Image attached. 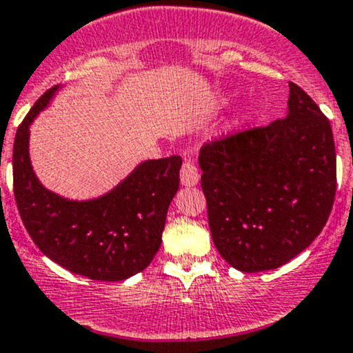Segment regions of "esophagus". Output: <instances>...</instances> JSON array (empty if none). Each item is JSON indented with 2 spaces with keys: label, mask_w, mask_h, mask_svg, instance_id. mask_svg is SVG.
<instances>
[{
  "label": "esophagus",
  "mask_w": 353,
  "mask_h": 353,
  "mask_svg": "<svg viewBox=\"0 0 353 353\" xmlns=\"http://www.w3.org/2000/svg\"><path fill=\"white\" fill-rule=\"evenodd\" d=\"M198 181H199V172H198L196 163H194L191 159L184 160L183 169H181V183H183L184 186H194V184H198Z\"/></svg>",
  "instance_id": "1"
}]
</instances>
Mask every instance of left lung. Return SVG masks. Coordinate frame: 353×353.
I'll return each instance as SVG.
<instances>
[{
    "label": "left lung",
    "mask_w": 353,
    "mask_h": 353,
    "mask_svg": "<svg viewBox=\"0 0 353 353\" xmlns=\"http://www.w3.org/2000/svg\"><path fill=\"white\" fill-rule=\"evenodd\" d=\"M288 87L285 119L222 134L199 150L213 244L239 272L285 265L319 236L333 208L330 119L299 85Z\"/></svg>",
    "instance_id": "8db88e82"
}]
</instances>
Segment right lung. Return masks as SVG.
Segmentation results:
<instances>
[{"instance_id": "right-lung-1", "label": "right lung", "mask_w": 353, "mask_h": 353, "mask_svg": "<svg viewBox=\"0 0 353 353\" xmlns=\"http://www.w3.org/2000/svg\"><path fill=\"white\" fill-rule=\"evenodd\" d=\"M58 85L28 110L13 145V193L22 222L49 259L90 280L117 282L147 268L162 243L167 210L179 190V155L140 163L104 196L70 201L35 177L28 159V126Z\"/></svg>"}]
</instances>
